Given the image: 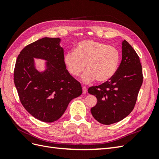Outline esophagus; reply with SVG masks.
<instances>
[{"label": "esophagus", "instance_id": "obj_1", "mask_svg": "<svg viewBox=\"0 0 159 159\" xmlns=\"http://www.w3.org/2000/svg\"><path fill=\"white\" fill-rule=\"evenodd\" d=\"M82 90H83V94H85L86 93H87V88H86L85 87H83Z\"/></svg>", "mask_w": 159, "mask_h": 159}]
</instances>
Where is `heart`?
<instances>
[{"label": "heart", "instance_id": "1", "mask_svg": "<svg viewBox=\"0 0 159 159\" xmlns=\"http://www.w3.org/2000/svg\"><path fill=\"white\" fill-rule=\"evenodd\" d=\"M121 54L116 47L105 43L85 40L75 46L74 50L67 52L64 63L69 73L78 76L86 64V70L81 78L84 83H89L96 79L99 82H105L116 74Z\"/></svg>", "mask_w": 159, "mask_h": 159}]
</instances>
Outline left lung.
<instances>
[{
    "label": "left lung",
    "mask_w": 159,
    "mask_h": 159,
    "mask_svg": "<svg viewBox=\"0 0 159 159\" xmlns=\"http://www.w3.org/2000/svg\"><path fill=\"white\" fill-rule=\"evenodd\" d=\"M143 84L142 66L136 52L129 43L122 41V60L109 81L88 89L98 102L91 108L95 120L104 125L117 123L130 114L136 103Z\"/></svg>",
    "instance_id": "1"
}]
</instances>
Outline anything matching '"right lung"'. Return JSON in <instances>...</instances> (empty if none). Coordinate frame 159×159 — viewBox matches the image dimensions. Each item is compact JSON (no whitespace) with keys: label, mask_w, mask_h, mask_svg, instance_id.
I'll use <instances>...</instances> for the list:
<instances>
[{"label":"right lung","mask_w":159,"mask_h":159,"mask_svg":"<svg viewBox=\"0 0 159 159\" xmlns=\"http://www.w3.org/2000/svg\"><path fill=\"white\" fill-rule=\"evenodd\" d=\"M60 38H43L26 46L18 55L14 81L24 107L34 117L51 123L59 119L71 101L82 93L79 81L64 63ZM46 61L45 70H38L34 58Z\"/></svg>","instance_id":"obj_1"}]
</instances>
